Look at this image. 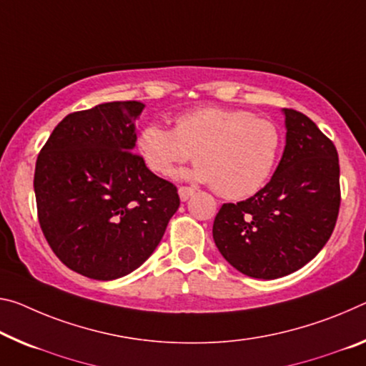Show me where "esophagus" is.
Wrapping results in <instances>:
<instances>
[{
  "instance_id": "esophagus-1",
  "label": "esophagus",
  "mask_w": 366,
  "mask_h": 366,
  "mask_svg": "<svg viewBox=\"0 0 366 366\" xmlns=\"http://www.w3.org/2000/svg\"><path fill=\"white\" fill-rule=\"evenodd\" d=\"M194 194H195V189L192 187H179V197H181L182 202H187Z\"/></svg>"
}]
</instances>
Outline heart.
Wrapping results in <instances>:
<instances>
[{"instance_id":"obj_1","label":"heart","mask_w":366,"mask_h":366,"mask_svg":"<svg viewBox=\"0 0 366 366\" xmlns=\"http://www.w3.org/2000/svg\"><path fill=\"white\" fill-rule=\"evenodd\" d=\"M137 147L161 176L195 158L199 162L182 172L184 179L213 184L226 199H244L274 174L283 135L274 122L247 110L202 107L179 115L174 129L149 122L138 133Z\"/></svg>"}]
</instances>
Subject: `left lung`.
Here are the masks:
<instances>
[{
    "label": "left lung",
    "instance_id": "obj_1",
    "mask_svg": "<svg viewBox=\"0 0 366 366\" xmlns=\"http://www.w3.org/2000/svg\"><path fill=\"white\" fill-rule=\"evenodd\" d=\"M282 114L285 149L270 182L251 199L224 204L213 222L222 256L262 280L293 274L315 259L332 234L340 205L334 143L305 114Z\"/></svg>",
    "mask_w": 366,
    "mask_h": 366
}]
</instances>
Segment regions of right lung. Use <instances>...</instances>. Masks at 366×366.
<instances>
[{
  "instance_id": "1",
  "label": "right lung",
  "mask_w": 366,
  "mask_h": 366,
  "mask_svg": "<svg viewBox=\"0 0 366 366\" xmlns=\"http://www.w3.org/2000/svg\"><path fill=\"white\" fill-rule=\"evenodd\" d=\"M138 101L66 115L34 174L39 223L56 257L94 280H115L154 252L177 212V189L133 154Z\"/></svg>"
}]
</instances>
